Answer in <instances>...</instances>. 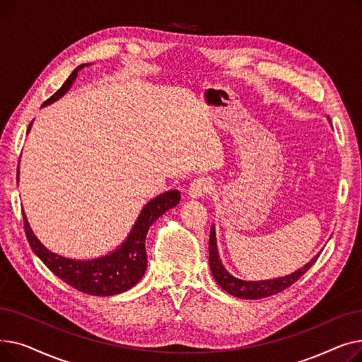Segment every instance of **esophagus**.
<instances>
[{
  "label": "esophagus",
  "mask_w": 362,
  "mask_h": 362,
  "mask_svg": "<svg viewBox=\"0 0 362 362\" xmlns=\"http://www.w3.org/2000/svg\"><path fill=\"white\" fill-rule=\"evenodd\" d=\"M211 189H213V186H211L210 180L205 177H198L191 183V186H189L187 194L194 199H199V198H204L210 194Z\"/></svg>",
  "instance_id": "1"
}]
</instances>
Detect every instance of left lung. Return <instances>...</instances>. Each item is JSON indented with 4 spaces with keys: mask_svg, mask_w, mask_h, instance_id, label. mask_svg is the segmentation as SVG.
Listing matches in <instances>:
<instances>
[{
    "mask_svg": "<svg viewBox=\"0 0 362 362\" xmlns=\"http://www.w3.org/2000/svg\"><path fill=\"white\" fill-rule=\"evenodd\" d=\"M318 255L314 257L307 265H303L302 269L298 272L273 279V280H261V281H245L233 277L229 274L224 267L221 261L218 259V252H217V242H216V232L214 227H211V233H210V269L211 273L216 279V281L220 284V288L224 289L227 293H230L238 298L243 299H259V298H267L272 295H276L284 289H288L289 286L299 280L303 274H305L311 267L313 264L317 261Z\"/></svg>",
    "mask_w": 362,
    "mask_h": 362,
    "instance_id": "left-lung-1",
    "label": "left lung"
}]
</instances>
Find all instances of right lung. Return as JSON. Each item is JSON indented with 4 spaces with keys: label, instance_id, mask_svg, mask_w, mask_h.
<instances>
[{
    "label": "right lung",
    "instance_id": "add662e5",
    "mask_svg": "<svg viewBox=\"0 0 362 362\" xmlns=\"http://www.w3.org/2000/svg\"><path fill=\"white\" fill-rule=\"evenodd\" d=\"M83 64L73 70L64 85L42 105H47L63 97L67 89L71 86L73 81L76 79L78 70H81ZM179 201V191H168L148 202L144 206V210L138 217L135 226H133L129 238L124 240L120 248L117 251H114L112 254L101 257L98 259L76 261L48 251L33 235L23 213L25 232L32 251L40 257V259L57 277H60L63 281H66L69 286L93 296H111L129 291L142 279L146 270L145 236L148 233L149 226L160 216H163L167 210H170V208L176 206Z\"/></svg>",
    "mask_w": 362,
    "mask_h": 362
}]
</instances>
